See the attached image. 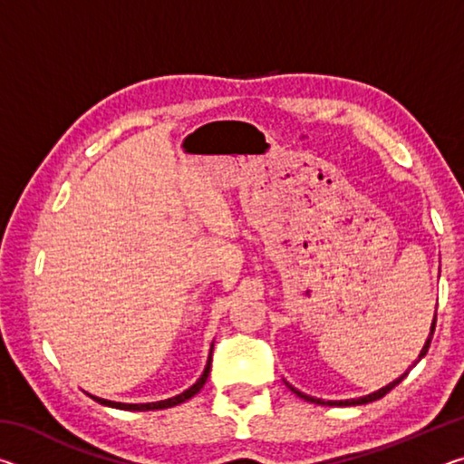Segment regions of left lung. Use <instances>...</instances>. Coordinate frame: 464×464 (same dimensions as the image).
<instances>
[{"instance_id": "8db88e82", "label": "left lung", "mask_w": 464, "mask_h": 464, "mask_svg": "<svg viewBox=\"0 0 464 464\" xmlns=\"http://www.w3.org/2000/svg\"><path fill=\"white\" fill-rule=\"evenodd\" d=\"M438 307V304H436ZM438 311V309H436ZM434 329H436V313H434V321H431V327H430V335H428V340H426V343H423V348H421V352H420V356H418V360H415V364L420 362V360L428 354V348H430V342H431V335H434ZM413 364V366H415ZM410 372V371H407ZM407 372L405 374H401L399 376L397 381H392V382H389L387 387H382V389H379V391H374V392H371V395H364V397H358V399H345V401H324V399H315V397H309V395H304V392H301V391H296L293 384H288V389L295 392L296 397H301V399H304V401H311V403H317V405H364V403H371V401H376V399H381V397H384L387 395V392L391 391V389H395L399 382H401L405 376H407Z\"/></svg>"}]
</instances>
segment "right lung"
<instances>
[{
	"label": "right lung",
	"mask_w": 464,
	"mask_h": 464,
	"mask_svg": "<svg viewBox=\"0 0 464 464\" xmlns=\"http://www.w3.org/2000/svg\"><path fill=\"white\" fill-rule=\"evenodd\" d=\"M210 362H213V348H210V356H208V362L204 366V372L198 381H196L190 389H186L184 392H179V395L171 397V399H163V401H155V403H116V401H108V399H100V397H93L90 395L93 401H98L100 405H106V407H114V410H127V411H153V410H168V407H174L188 401V399H192L196 392H198L204 382L208 379V372H210Z\"/></svg>",
	"instance_id": "1"
}]
</instances>
